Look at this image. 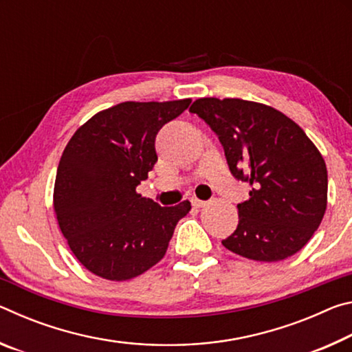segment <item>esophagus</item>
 <instances>
[{
	"instance_id": "obj_1",
	"label": "esophagus",
	"mask_w": 352,
	"mask_h": 352,
	"mask_svg": "<svg viewBox=\"0 0 352 352\" xmlns=\"http://www.w3.org/2000/svg\"><path fill=\"white\" fill-rule=\"evenodd\" d=\"M190 201H192V206H195V208H204L206 205V201L200 200V199H192Z\"/></svg>"
}]
</instances>
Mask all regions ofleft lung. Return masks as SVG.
<instances>
[{"mask_svg":"<svg viewBox=\"0 0 352 352\" xmlns=\"http://www.w3.org/2000/svg\"><path fill=\"white\" fill-rule=\"evenodd\" d=\"M189 111L219 136L233 177L252 188L223 247L259 262L300 252L327 206L326 163L305 130L270 105L237 98H200Z\"/></svg>","mask_w":352,"mask_h":352,"instance_id":"obj_1","label":"left lung"}]
</instances>
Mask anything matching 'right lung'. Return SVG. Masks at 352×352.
I'll use <instances>...</instances> for the list:
<instances>
[{
    "label": "right lung",
    "instance_id": "right-lung-1",
    "mask_svg": "<svg viewBox=\"0 0 352 352\" xmlns=\"http://www.w3.org/2000/svg\"><path fill=\"white\" fill-rule=\"evenodd\" d=\"M190 99L127 100L96 113L62 153L54 212L71 252L88 272L127 281L162 261L190 201L160 206L136 186L157 163L155 136Z\"/></svg>",
    "mask_w": 352,
    "mask_h": 352
}]
</instances>
